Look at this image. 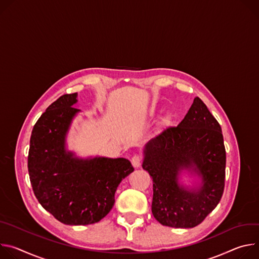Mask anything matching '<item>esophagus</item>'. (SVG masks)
I'll use <instances>...</instances> for the list:
<instances>
[{"instance_id":"obj_1","label":"esophagus","mask_w":259,"mask_h":259,"mask_svg":"<svg viewBox=\"0 0 259 259\" xmlns=\"http://www.w3.org/2000/svg\"><path fill=\"white\" fill-rule=\"evenodd\" d=\"M142 161H143V157H142L141 155L135 154V155L132 157V164H133L135 167H139V166L142 164Z\"/></svg>"}]
</instances>
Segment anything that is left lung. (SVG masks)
<instances>
[{"instance_id": "8db88e82", "label": "left lung", "mask_w": 259, "mask_h": 259, "mask_svg": "<svg viewBox=\"0 0 259 259\" xmlns=\"http://www.w3.org/2000/svg\"><path fill=\"white\" fill-rule=\"evenodd\" d=\"M143 168L153 183L152 214L162 225L191 228L202 223L223 194L226 153L221 126L196 97L177 125L163 130L145 146ZM202 177L196 191L178 184L181 169Z\"/></svg>"}]
</instances>
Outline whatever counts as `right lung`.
Masks as SVG:
<instances>
[{
    "instance_id": "add662e5",
    "label": "right lung",
    "mask_w": 259,
    "mask_h": 259,
    "mask_svg": "<svg viewBox=\"0 0 259 259\" xmlns=\"http://www.w3.org/2000/svg\"><path fill=\"white\" fill-rule=\"evenodd\" d=\"M77 94L53 102L41 115L30 140L27 168L41 206L68 225L99 222L113 208L115 191L134 170L125 158L79 159L65 149Z\"/></svg>"
}]
</instances>
